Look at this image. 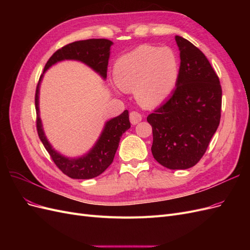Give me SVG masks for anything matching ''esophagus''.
<instances>
[{
    "label": "esophagus",
    "mask_w": 250,
    "mask_h": 250,
    "mask_svg": "<svg viewBox=\"0 0 250 250\" xmlns=\"http://www.w3.org/2000/svg\"><path fill=\"white\" fill-rule=\"evenodd\" d=\"M129 119H130V123L132 125H135L142 121V115L137 111H131L129 115Z\"/></svg>",
    "instance_id": "34e87169"
}]
</instances>
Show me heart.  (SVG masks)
<instances>
[{
  "label": "heart",
  "mask_w": 250,
  "mask_h": 250,
  "mask_svg": "<svg viewBox=\"0 0 250 250\" xmlns=\"http://www.w3.org/2000/svg\"><path fill=\"white\" fill-rule=\"evenodd\" d=\"M113 76L119 89L134 90L141 105L154 107L167 100L175 89L179 60L168 47L144 44L117 60Z\"/></svg>",
  "instance_id": "heart-1"
}]
</instances>
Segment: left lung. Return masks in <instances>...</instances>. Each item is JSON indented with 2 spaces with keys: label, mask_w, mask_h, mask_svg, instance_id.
Wrapping results in <instances>:
<instances>
[{
  "label": "left lung",
  "mask_w": 250,
  "mask_h": 250,
  "mask_svg": "<svg viewBox=\"0 0 250 250\" xmlns=\"http://www.w3.org/2000/svg\"><path fill=\"white\" fill-rule=\"evenodd\" d=\"M179 49V78L169 99L147 117L152 126L151 151L172 170L193 167L206 153L220 123L222 89L206 55L184 37Z\"/></svg>",
  "instance_id": "8db88e82"
}]
</instances>
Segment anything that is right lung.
I'll use <instances>...</instances> for the list:
<instances>
[{
    "instance_id": "add662e5",
    "label": "right lung",
    "mask_w": 250,
    "mask_h": 250,
    "mask_svg": "<svg viewBox=\"0 0 250 250\" xmlns=\"http://www.w3.org/2000/svg\"><path fill=\"white\" fill-rule=\"evenodd\" d=\"M112 44L113 42L111 41L104 39L78 41L66 44L62 49L57 50L50 57L44 65L43 73L36 87L35 108L37 115V133L55 165L65 175L74 179H90L97 177L109 167L119 147L121 137L130 128L128 110H124L120 116L105 122L99 139L86 153L78 157H67L53 148L43 131L40 115L41 83L43 74L52 65L63 60H76V62L84 63L105 80L107 76V65Z\"/></svg>"
}]
</instances>
